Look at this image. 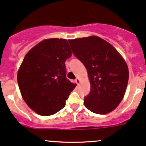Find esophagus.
I'll return each instance as SVG.
<instances>
[{
  "instance_id": "34e87169",
  "label": "esophagus",
  "mask_w": 146,
  "mask_h": 146,
  "mask_svg": "<svg viewBox=\"0 0 146 146\" xmlns=\"http://www.w3.org/2000/svg\"><path fill=\"white\" fill-rule=\"evenodd\" d=\"M75 82L76 83V84H78V85H79V84H80V82H81V80H80L79 78H76V79H75Z\"/></svg>"
}]
</instances>
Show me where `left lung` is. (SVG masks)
<instances>
[{
    "label": "left lung",
    "instance_id": "obj_1",
    "mask_svg": "<svg viewBox=\"0 0 146 146\" xmlns=\"http://www.w3.org/2000/svg\"><path fill=\"white\" fill-rule=\"evenodd\" d=\"M68 41L73 54L86 67L90 83L85 106L97 114L113 111L127 86L129 70L125 59L110 43L98 36Z\"/></svg>",
    "mask_w": 146,
    "mask_h": 146
}]
</instances>
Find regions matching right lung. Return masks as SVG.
I'll return each mask as SVG.
<instances>
[{
  "mask_svg": "<svg viewBox=\"0 0 146 146\" xmlns=\"http://www.w3.org/2000/svg\"><path fill=\"white\" fill-rule=\"evenodd\" d=\"M71 56L68 42L62 38L42 40L25 56L17 82L25 102L39 115L61 110L76 87L66 78L65 60Z\"/></svg>",
  "mask_w": 146,
  "mask_h": 146,
  "instance_id": "1",
  "label": "right lung"
}]
</instances>
